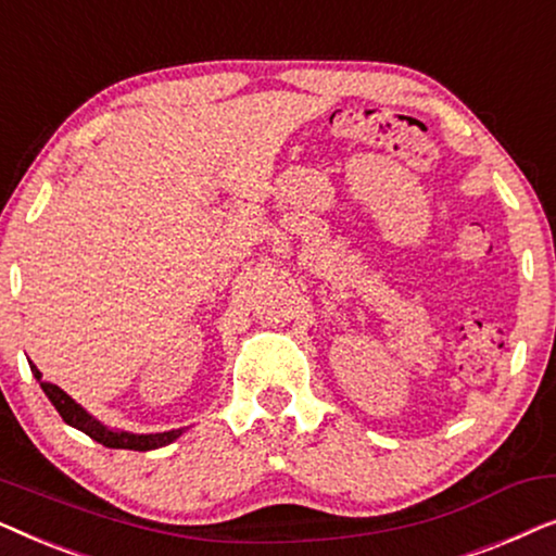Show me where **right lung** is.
I'll list each match as a JSON object with an SVG mask.
<instances>
[{"label":"right lung","mask_w":556,"mask_h":556,"mask_svg":"<svg viewBox=\"0 0 556 556\" xmlns=\"http://www.w3.org/2000/svg\"><path fill=\"white\" fill-rule=\"evenodd\" d=\"M29 369H33V375L37 382H40L42 392L48 394V400L52 402V407L58 409L60 417L71 425V428L86 432L88 438H93L96 443H101L105 447H116V451H156V447H164L177 440L181 432L187 428H177V430H164V432H149V435H139V432H128V430H116V428H109V425H103L98 417H93L88 413L86 407L78 405L71 394L60 390L58 384H50V382H42V371L35 367L33 362H29Z\"/></svg>","instance_id":"add662e5"}]
</instances>
